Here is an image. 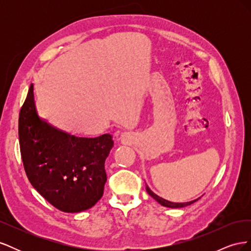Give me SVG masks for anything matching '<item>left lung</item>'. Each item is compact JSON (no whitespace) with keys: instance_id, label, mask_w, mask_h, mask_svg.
<instances>
[{"instance_id":"1","label":"left lung","mask_w":251,"mask_h":251,"mask_svg":"<svg viewBox=\"0 0 251 251\" xmlns=\"http://www.w3.org/2000/svg\"><path fill=\"white\" fill-rule=\"evenodd\" d=\"M147 192L149 193V195L151 196V197H153V198L159 203V204H161L162 206H165V207H170V208H181V207H185V206H188V205H191V204H193L194 202H196V201H198V199H196V200H193V201H189V202H185V203H174V202H171V201H168V200H165V199H163V198H161V197H159V196H157L155 193H153L150 189V187L147 185Z\"/></svg>"}]
</instances>
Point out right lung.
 <instances>
[{"mask_svg": "<svg viewBox=\"0 0 251 251\" xmlns=\"http://www.w3.org/2000/svg\"><path fill=\"white\" fill-rule=\"evenodd\" d=\"M19 139L23 164L30 183L53 206L79 212L103 195L105 159L113 148L110 134L76 137L37 115L33 85L20 111Z\"/></svg>", "mask_w": 251, "mask_h": 251, "instance_id": "right-lung-1", "label": "right lung"}]
</instances>
